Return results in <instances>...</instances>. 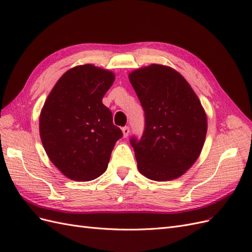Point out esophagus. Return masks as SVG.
I'll return each mask as SVG.
<instances>
[{"label":"esophagus","instance_id":"1","mask_svg":"<svg viewBox=\"0 0 252 252\" xmlns=\"http://www.w3.org/2000/svg\"><path fill=\"white\" fill-rule=\"evenodd\" d=\"M122 131H123V134H124L125 138H127L128 134H129V131H130V129H129L128 126H125V127L122 128Z\"/></svg>","mask_w":252,"mask_h":252}]
</instances>
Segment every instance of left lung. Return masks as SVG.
<instances>
[{"label":"left lung","mask_w":252,"mask_h":252,"mask_svg":"<svg viewBox=\"0 0 252 252\" xmlns=\"http://www.w3.org/2000/svg\"><path fill=\"white\" fill-rule=\"evenodd\" d=\"M129 80L145 113L142 136L130 139L140 172L158 182L181 177L199 158L207 132L199 97L167 66L140 68Z\"/></svg>","instance_id":"left-lung-1"}]
</instances>
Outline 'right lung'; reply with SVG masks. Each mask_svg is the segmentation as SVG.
Wrapping results in <instances>:
<instances>
[{"label": "right lung", "instance_id": "obj_1", "mask_svg": "<svg viewBox=\"0 0 252 252\" xmlns=\"http://www.w3.org/2000/svg\"><path fill=\"white\" fill-rule=\"evenodd\" d=\"M114 74L94 65L65 72L40 116V134L50 161L70 180L85 182L107 169L114 144L123 136L102 98Z\"/></svg>", "mask_w": 252, "mask_h": 252}]
</instances>
